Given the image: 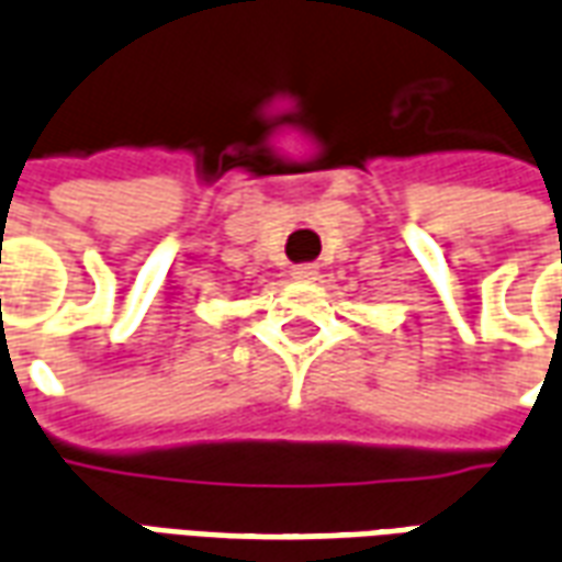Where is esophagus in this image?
<instances>
[{
	"instance_id": "esophagus-1",
	"label": "esophagus",
	"mask_w": 562,
	"mask_h": 562,
	"mask_svg": "<svg viewBox=\"0 0 562 562\" xmlns=\"http://www.w3.org/2000/svg\"><path fill=\"white\" fill-rule=\"evenodd\" d=\"M292 277L297 282H313L318 277V268L316 265H297V268H292Z\"/></svg>"
}]
</instances>
